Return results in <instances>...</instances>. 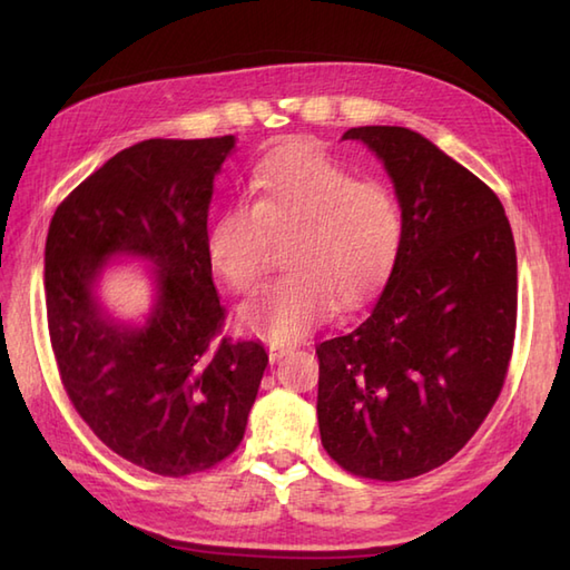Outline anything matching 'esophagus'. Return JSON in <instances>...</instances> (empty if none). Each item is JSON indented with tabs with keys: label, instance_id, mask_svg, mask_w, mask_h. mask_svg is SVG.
I'll return each instance as SVG.
<instances>
[{
	"label": "esophagus",
	"instance_id": "34e87169",
	"mask_svg": "<svg viewBox=\"0 0 570 570\" xmlns=\"http://www.w3.org/2000/svg\"><path fill=\"white\" fill-rule=\"evenodd\" d=\"M294 350H296L294 343H276V341H272V343H269V360H272V362H278L284 355L294 353Z\"/></svg>",
	"mask_w": 570,
	"mask_h": 570
}]
</instances>
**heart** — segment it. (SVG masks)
Listing matches in <instances>:
<instances>
[{"mask_svg": "<svg viewBox=\"0 0 570 570\" xmlns=\"http://www.w3.org/2000/svg\"><path fill=\"white\" fill-rule=\"evenodd\" d=\"M274 237H288V274L239 308L247 328L296 341L345 306L370 298L392 272L404 237L402 210L380 180L355 178L311 144L284 147L257 166L247 200L215 217L205 247L213 269L235 292L259 282Z\"/></svg>", "mask_w": 570, "mask_h": 570, "instance_id": "heart-1", "label": "heart"}]
</instances>
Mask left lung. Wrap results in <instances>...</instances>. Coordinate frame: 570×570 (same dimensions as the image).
<instances>
[{
    "label": "left lung",
    "instance_id": "obj_1",
    "mask_svg": "<svg viewBox=\"0 0 570 570\" xmlns=\"http://www.w3.org/2000/svg\"><path fill=\"white\" fill-rule=\"evenodd\" d=\"M380 156L404 237L384 292L316 347L337 465L396 482L451 460L498 402L517 328V249L492 188L406 127H353Z\"/></svg>",
    "mask_w": 570,
    "mask_h": 570
}]
</instances>
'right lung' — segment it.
<instances>
[{
	"label": "right lung",
	"mask_w": 570,
	"mask_h": 570,
	"mask_svg": "<svg viewBox=\"0 0 570 570\" xmlns=\"http://www.w3.org/2000/svg\"><path fill=\"white\" fill-rule=\"evenodd\" d=\"M235 137L147 139L115 154L58 205L46 237L48 335L63 390L92 433L164 478L235 453L269 355L223 335L208 259L213 180ZM117 253L151 261L141 326L104 316L94 282Z\"/></svg>",
	"instance_id": "1"
}]
</instances>
